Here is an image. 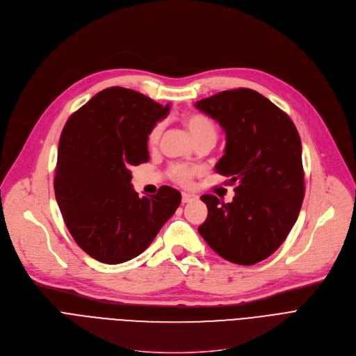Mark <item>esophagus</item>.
<instances>
[{
    "mask_svg": "<svg viewBox=\"0 0 356 356\" xmlns=\"http://www.w3.org/2000/svg\"><path fill=\"white\" fill-rule=\"evenodd\" d=\"M193 200H196V196H193V195H188V193H183V195H181V203H183V204L191 203V202H193Z\"/></svg>",
    "mask_w": 356,
    "mask_h": 356,
    "instance_id": "34e87169",
    "label": "esophagus"
}]
</instances>
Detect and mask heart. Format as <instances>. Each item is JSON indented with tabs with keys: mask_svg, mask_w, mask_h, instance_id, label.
<instances>
[{
	"mask_svg": "<svg viewBox=\"0 0 356 356\" xmlns=\"http://www.w3.org/2000/svg\"><path fill=\"white\" fill-rule=\"evenodd\" d=\"M184 124L191 131L193 140L196 141V145L200 143V141H213L216 143L218 138V127L215 122L211 120L210 117L200 114V113H192L187 114L184 117ZM165 129V123L157 122L153 124V127L149 130L147 134V145L150 147H156L159 145V141L163 136V131ZM197 169L193 168V165H184V164H175L170 168V176L173 177L175 181L180 184H188L193 176L196 175Z\"/></svg>",
	"mask_w": 356,
	"mask_h": 356,
	"instance_id": "obj_1",
	"label": "heart"
}]
</instances>
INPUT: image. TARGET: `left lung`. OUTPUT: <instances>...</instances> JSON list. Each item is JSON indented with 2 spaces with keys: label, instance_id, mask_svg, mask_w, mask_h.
<instances>
[{
  "label": "left lung",
  "instance_id": "1",
  "mask_svg": "<svg viewBox=\"0 0 356 356\" xmlns=\"http://www.w3.org/2000/svg\"><path fill=\"white\" fill-rule=\"evenodd\" d=\"M226 133L215 170L234 186L230 203L200 199L207 219L199 233L219 256L238 265L269 257L293 227L305 196L302 143L291 117L250 88H236L196 102Z\"/></svg>",
  "mask_w": 356,
  "mask_h": 356
}]
</instances>
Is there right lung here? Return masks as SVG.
<instances>
[{"label": "right lung", "instance_id": "obj_1", "mask_svg": "<svg viewBox=\"0 0 356 356\" xmlns=\"http://www.w3.org/2000/svg\"><path fill=\"white\" fill-rule=\"evenodd\" d=\"M169 110L134 90L110 87L63 129L56 199L76 243L99 262L123 264L145 252L180 204L170 186L138 197L130 183L133 165L149 161V130Z\"/></svg>", "mask_w": 356, "mask_h": 356}]
</instances>
